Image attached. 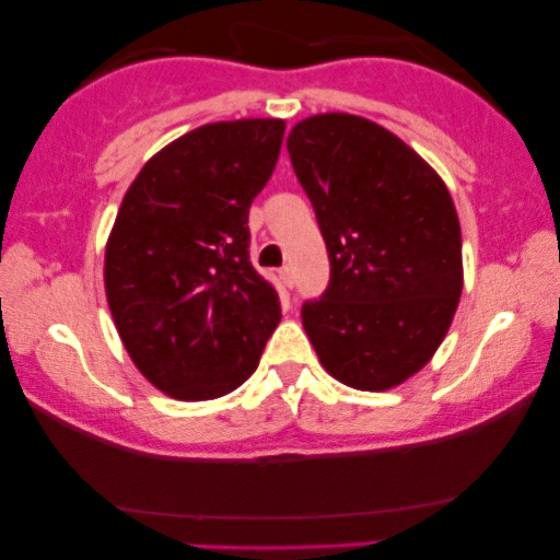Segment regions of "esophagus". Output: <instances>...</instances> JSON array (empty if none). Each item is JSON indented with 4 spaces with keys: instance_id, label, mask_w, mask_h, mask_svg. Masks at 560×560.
Instances as JSON below:
<instances>
[{
    "instance_id": "34e87169",
    "label": "esophagus",
    "mask_w": 560,
    "mask_h": 560,
    "mask_svg": "<svg viewBox=\"0 0 560 560\" xmlns=\"http://www.w3.org/2000/svg\"><path fill=\"white\" fill-rule=\"evenodd\" d=\"M280 280L285 282L288 288H293V285H295V272H293V267H290V265L282 267V270H280Z\"/></svg>"
}]
</instances>
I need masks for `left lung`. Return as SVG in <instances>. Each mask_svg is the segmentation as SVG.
Returning <instances> with one entry per match:
<instances>
[{
	"label": "left lung",
	"mask_w": 560,
	"mask_h": 560,
	"mask_svg": "<svg viewBox=\"0 0 560 560\" xmlns=\"http://www.w3.org/2000/svg\"><path fill=\"white\" fill-rule=\"evenodd\" d=\"M331 278L303 303L305 334L343 385L389 389L446 336L462 295V226L418 152L354 114H316L288 137Z\"/></svg>",
	"instance_id": "8db88e82"
}]
</instances>
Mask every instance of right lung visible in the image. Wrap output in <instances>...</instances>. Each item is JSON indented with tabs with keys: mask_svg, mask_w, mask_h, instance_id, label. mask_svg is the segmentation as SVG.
I'll return each instance as SVG.
<instances>
[{
	"mask_svg": "<svg viewBox=\"0 0 560 560\" xmlns=\"http://www.w3.org/2000/svg\"><path fill=\"white\" fill-rule=\"evenodd\" d=\"M285 121L203 125L129 186L104 282L125 349L178 400H213L257 370L280 295L249 262V206L278 165Z\"/></svg>",
	"mask_w": 560,
	"mask_h": 560,
	"instance_id": "right-lung-1",
	"label": "right lung"
}]
</instances>
